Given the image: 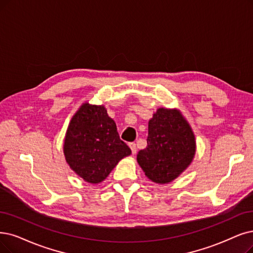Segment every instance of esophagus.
<instances>
[{
  "label": "esophagus",
  "mask_w": 253,
  "mask_h": 253,
  "mask_svg": "<svg viewBox=\"0 0 253 253\" xmlns=\"http://www.w3.org/2000/svg\"><path fill=\"white\" fill-rule=\"evenodd\" d=\"M129 148L130 150H132V154L135 155L137 153V146H136V143H129Z\"/></svg>",
  "instance_id": "obj_1"
}]
</instances>
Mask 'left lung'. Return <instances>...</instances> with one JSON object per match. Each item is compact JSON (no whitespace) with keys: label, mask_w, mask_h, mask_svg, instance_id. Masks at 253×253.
I'll return each instance as SVG.
<instances>
[{"label":"left lung","mask_w":253,"mask_h":253,"mask_svg":"<svg viewBox=\"0 0 253 253\" xmlns=\"http://www.w3.org/2000/svg\"><path fill=\"white\" fill-rule=\"evenodd\" d=\"M195 153V135L180 111L159 108L148 121L147 146L139 151L137 162L148 179L163 185L183 173Z\"/></svg>","instance_id":"8db88e82"}]
</instances>
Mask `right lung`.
I'll return each instance as SVG.
<instances>
[{"instance_id":"obj_1","label":"right lung","mask_w":253,"mask_h":253,"mask_svg":"<svg viewBox=\"0 0 253 253\" xmlns=\"http://www.w3.org/2000/svg\"><path fill=\"white\" fill-rule=\"evenodd\" d=\"M69 168L89 184H99L120 160L132 154L121 141L104 105L83 103L70 119L63 143Z\"/></svg>"}]
</instances>
